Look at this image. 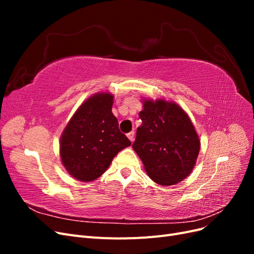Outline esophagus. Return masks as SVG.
I'll return each mask as SVG.
<instances>
[{
    "mask_svg": "<svg viewBox=\"0 0 254 254\" xmlns=\"http://www.w3.org/2000/svg\"><path fill=\"white\" fill-rule=\"evenodd\" d=\"M127 136H128V139L130 141L133 142V140H134V131H130L129 133H127Z\"/></svg>",
    "mask_w": 254,
    "mask_h": 254,
    "instance_id": "esophagus-1",
    "label": "esophagus"
}]
</instances>
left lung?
I'll return each instance as SVG.
<instances>
[{
    "label": "left lung",
    "mask_w": 254,
    "mask_h": 254,
    "mask_svg": "<svg viewBox=\"0 0 254 254\" xmlns=\"http://www.w3.org/2000/svg\"><path fill=\"white\" fill-rule=\"evenodd\" d=\"M134 151L149 178L161 186H174L193 171L200 140L193 123L180 106L164 99H143Z\"/></svg>",
    "instance_id": "obj_1"
}]
</instances>
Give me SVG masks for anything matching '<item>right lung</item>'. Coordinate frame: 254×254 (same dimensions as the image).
<instances>
[{
    "label": "right lung",
    "instance_id": "right-lung-1",
    "mask_svg": "<svg viewBox=\"0 0 254 254\" xmlns=\"http://www.w3.org/2000/svg\"><path fill=\"white\" fill-rule=\"evenodd\" d=\"M113 95L96 93L84 101L60 137V157L75 179L93 181L109 167L118 152L131 145L112 113Z\"/></svg>",
    "mask_w": 254,
    "mask_h": 254
}]
</instances>
